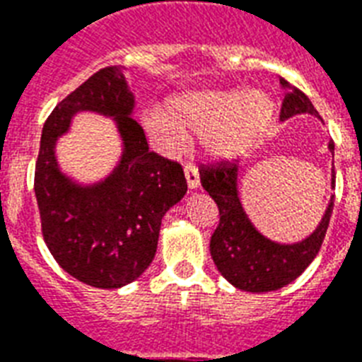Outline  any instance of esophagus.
<instances>
[{"label":"esophagus","mask_w":362,"mask_h":362,"mask_svg":"<svg viewBox=\"0 0 362 362\" xmlns=\"http://www.w3.org/2000/svg\"><path fill=\"white\" fill-rule=\"evenodd\" d=\"M184 175H186L187 187H189V189H197L199 184H201V180H199L197 167H195L193 163H186V167H184Z\"/></svg>","instance_id":"obj_1"}]
</instances>
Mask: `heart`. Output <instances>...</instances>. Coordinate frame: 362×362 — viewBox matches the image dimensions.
<instances>
[{"label":"heart","mask_w":362,"mask_h":362,"mask_svg":"<svg viewBox=\"0 0 362 362\" xmlns=\"http://www.w3.org/2000/svg\"><path fill=\"white\" fill-rule=\"evenodd\" d=\"M267 93L204 90L170 99L167 112L148 110L142 125L167 152L186 142V133H204L203 144L214 158H233L257 141L272 118Z\"/></svg>","instance_id":"obj_1"}]
</instances>
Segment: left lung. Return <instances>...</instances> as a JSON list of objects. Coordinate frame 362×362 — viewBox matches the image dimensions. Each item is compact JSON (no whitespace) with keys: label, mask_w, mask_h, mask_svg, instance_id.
I'll list each match as a JSON object with an SVG mask.
<instances>
[{"label":"left lung","mask_w":362,"mask_h":362,"mask_svg":"<svg viewBox=\"0 0 362 362\" xmlns=\"http://www.w3.org/2000/svg\"><path fill=\"white\" fill-rule=\"evenodd\" d=\"M286 88V98L281 103L280 120H287L295 115L317 116L314 105L300 90L289 86L281 78ZM329 150L334 153V144L329 142ZM201 184L214 199L220 210V223L210 238V253L221 276L233 286L250 293L276 291L291 284L303 274L320 252L327 227L332 214V204L327 206L325 216L310 237L297 244H278L269 240L252 226L238 199L237 161H221L218 165H203L199 169ZM334 186V169H332Z\"/></svg>","instance_id":"obj_1"}]
</instances>
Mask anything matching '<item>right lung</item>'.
I'll use <instances>...</instances> for the list:
<instances>
[{
	"instance_id": "right-lung-1",
	"label": "right lung",
	"mask_w": 362,
	"mask_h": 362,
	"mask_svg": "<svg viewBox=\"0 0 362 362\" xmlns=\"http://www.w3.org/2000/svg\"><path fill=\"white\" fill-rule=\"evenodd\" d=\"M133 107L124 71L110 65L56 105L42 125L35 165L42 238L65 272L99 289L131 284L150 267L165 212L187 192L182 165L148 150ZM84 110L115 117L124 141L121 163L92 187L65 177L53 152L72 116Z\"/></svg>"
}]
</instances>
